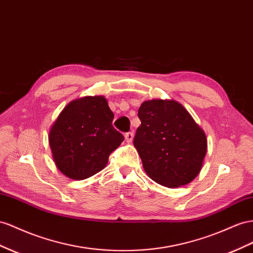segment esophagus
Masks as SVG:
<instances>
[{
    "label": "esophagus",
    "mask_w": 253,
    "mask_h": 253,
    "mask_svg": "<svg viewBox=\"0 0 253 253\" xmlns=\"http://www.w3.org/2000/svg\"><path fill=\"white\" fill-rule=\"evenodd\" d=\"M133 137H134V133H133V132H127V133H126V140L127 142H132Z\"/></svg>",
    "instance_id": "1"
}]
</instances>
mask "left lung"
I'll return each instance as SVG.
<instances>
[{
  "mask_svg": "<svg viewBox=\"0 0 253 253\" xmlns=\"http://www.w3.org/2000/svg\"><path fill=\"white\" fill-rule=\"evenodd\" d=\"M134 146L147 174L166 187L192 182L200 172L208 140L192 116L173 100L143 102Z\"/></svg>",
  "mask_w": 253,
  "mask_h": 253,
  "instance_id": "1",
  "label": "left lung"
}]
</instances>
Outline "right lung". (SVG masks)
Listing matches in <instances>:
<instances>
[{"label":"right lung","instance_id":"obj_1","mask_svg":"<svg viewBox=\"0 0 253 253\" xmlns=\"http://www.w3.org/2000/svg\"><path fill=\"white\" fill-rule=\"evenodd\" d=\"M114 114L104 97H85L68 104L49 134L57 168L73 180H85L103 169L125 140L113 126Z\"/></svg>","mask_w":253,"mask_h":253}]
</instances>
